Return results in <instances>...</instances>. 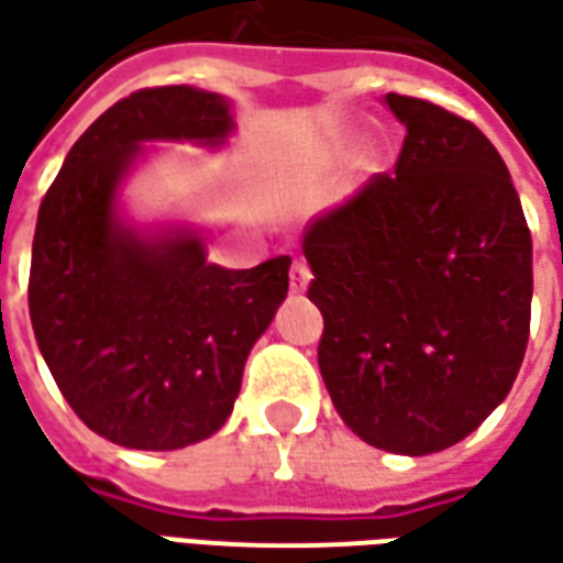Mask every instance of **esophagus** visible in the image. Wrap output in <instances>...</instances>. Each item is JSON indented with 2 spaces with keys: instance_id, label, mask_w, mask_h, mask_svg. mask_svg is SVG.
Here are the masks:
<instances>
[{
  "instance_id": "obj_1",
  "label": "esophagus",
  "mask_w": 563,
  "mask_h": 563,
  "mask_svg": "<svg viewBox=\"0 0 563 563\" xmlns=\"http://www.w3.org/2000/svg\"><path fill=\"white\" fill-rule=\"evenodd\" d=\"M310 283V268L305 258H295L292 271H289V286H292V292H305Z\"/></svg>"
}]
</instances>
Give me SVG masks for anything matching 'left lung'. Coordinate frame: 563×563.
<instances>
[{
  "instance_id": "left-lung-1",
  "label": "left lung",
  "mask_w": 563,
  "mask_h": 563,
  "mask_svg": "<svg viewBox=\"0 0 563 563\" xmlns=\"http://www.w3.org/2000/svg\"><path fill=\"white\" fill-rule=\"evenodd\" d=\"M396 173L305 231L332 405L393 454L457 445L506 399L530 335L533 246L500 152L473 121L387 93Z\"/></svg>"
}]
</instances>
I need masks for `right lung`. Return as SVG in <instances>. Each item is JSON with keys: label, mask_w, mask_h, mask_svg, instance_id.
<instances>
[{"label": "right lung", "mask_w": 563, "mask_h": 563, "mask_svg": "<svg viewBox=\"0 0 563 563\" xmlns=\"http://www.w3.org/2000/svg\"><path fill=\"white\" fill-rule=\"evenodd\" d=\"M231 128L219 93L133 90L78 136L38 207L35 341L63 399L115 445L173 451L213 435L289 289V255L228 271L195 234L152 243L118 225L115 188L143 140L222 143Z\"/></svg>", "instance_id": "add662e5"}]
</instances>
